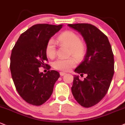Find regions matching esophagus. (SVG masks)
Listing matches in <instances>:
<instances>
[{
  "label": "esophagus",
  "mask_w": 125,
  "mask_h": 125,
  "mask_svg": "<svg viewBox=\"0 0 125 125\" xmlns=\"http://www.w3.org/2000/svg\"><path fill=\"white\" fill-rule=\"evenodd\" d=\"M60 75H61V76H64V75L65 74V73H63V72H60Z\"/></svg>",
  "instance_id": "esophagus-1"
}]
</instances>
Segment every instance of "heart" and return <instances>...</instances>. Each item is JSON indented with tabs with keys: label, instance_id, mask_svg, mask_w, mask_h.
<instances>
[{
	"label": "heart",
	"instance_id": "obj_1",
	"mask_svg": "<svg viewBox=\"0 0 125 125\" xmlns=\"http://www.w3.org/2000/svg\"><path fill=\"white\" fill-rule=\"evenodd\" d=\"M58 42L70 48V54L76 58H81L85 52V46L81 42L80 36L71 31H66L61 33L57 39ZM45 53L50 58H53L56 55V44L53 39L48 41L45 47ZM76 65L74 58L68 59L58 58L53 63L54 68L63 72L70 71Z\"/></svg>",
	"mask_w": 125,
	"mask_h": 125
}]
</instances>
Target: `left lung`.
<instances>
[{"label": "left lung", "instance_id": "8db88e82", "mask_svg": "<svg viewBox=\"0 0 125 125\" xmlns=\"http://www.w3.org/2000/svg\"><path fill=\"white\" fill-rule=\"evenodd\" d=\"M82 35L86 45L83 61L75 73L86 75L83 81L74 75L71 91L78 103L89 108L97 104L108 92L114 74V54L106 35L93 25L68 24Z\"/></svg>", "mask_w": 125, "mask_h": 125}]
</instances>
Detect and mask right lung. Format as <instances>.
Segmentation results:
<instances>
[{
    "mask_svg": "<svg viewBox=\"0 0 125 125\" xmlns=\"http://www.w3.org/2000/svg\"><path fill=\"white\" fill-rule=\"evenodd\" d=\"M63 24H38L27 29L19 37L10 57L11 77L19 94L27 103L39 106L49 99L54 84L60 77L58 72L39 71L40 67L48 65L45 47L50 39Z\"/></svg>",
    "mask_w": 125,
    "mask_h": 125,
    "instance_id": "add662e5",
    "label": "right lung"
}]
</instances>
